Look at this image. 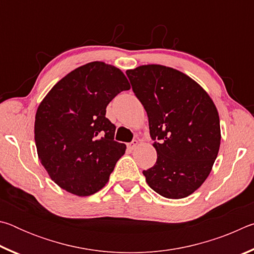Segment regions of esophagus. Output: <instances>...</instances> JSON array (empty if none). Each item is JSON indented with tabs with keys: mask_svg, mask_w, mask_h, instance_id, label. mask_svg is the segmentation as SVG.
I'll return each instance as SVG.
<instances>
[{
	"mask_svg": "<svg viewBox=\"0 0 254 254\" xmlns=\"http://www.w3.org/2000/svg\"><path fill=\"white\" fill-rule=\"evenodd\" d=\"M137 144H139V142H137L136 140H133L132 142L127 143V149H128V150H133V149H135V148L137 147Z\"/></svg>",
	"mask_w": 254,
	"mask_h": 254,
	"instance_id": "esophagus-1",
	"label": "esophagus"
}]
</instances>
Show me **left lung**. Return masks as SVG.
Segmentation results:
<instances>
[{"mask_svg": "<svg viewBox=\"0 0 254 254\" xmlns=\"http://www.w3.org/2000/svg\"><path fill=\"white\" fill-rule=\"evenodd\" d=\"M132 89L149 119L157 162L142 173L154 191L166 198H185L212 171L220 150L216 106L190 77L162 65L127 70Z\"/></svg>", "mask_w": 254, "mask_h": 254, "instance_id": "obj_1", "label": "left lung"}]
</instances>
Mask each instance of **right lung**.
Here are the masks:
<instances>
[{"label": "right lung", "mask_w": 254, "mask_h": 254, "mask_svg": "<svg viewBox=\"0 0 254 254\" xmlns=\"http://www.w3.org/2000/svg\"><path fill=\"white\" fill-rule=\"evenodd\" d=\"M131 86L121 69L92 62L63 77L38 106L34 141L51 180L85 197L105 186L127 145L114 141L106 106Z\"/></svg>", "instance_id": "right-lung-1"}]
</instances>
